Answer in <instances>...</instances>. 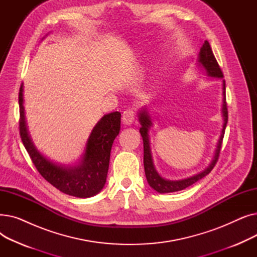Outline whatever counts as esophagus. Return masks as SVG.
<instances>
[{
    "label": "esophagus",
    "mask_w": 257,
    "mask_h": 257,
    "mask_svg": "<svg viewBox=\"0 0 257 257\" xmlns=\"http://www.w3.org/2000/svg\"><path fill=\"white\" fill-rule=\"evenodd\" d=\"M134 117H136V111L132 109H128L123 113V116H121V120H123V124L129 126L133 123Z\"/></svg>",
    "instance_id": "34e87169"
}]
</instances>
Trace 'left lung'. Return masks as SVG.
Returning a JSON list of instances; mask_svg holds the SVG:
<instances>
[{
	"mask_svg": "<svg viewBox=\"0 0 257 257\" xmlns=\"http://www.w3.org/2000/svg\"><path fill=\"white\" fill-rule=\"evenodd\" d=\"M198 65L202 66L205 70L207 76L213 77V78H223V73L221 71V67L215 59L212 50L210 48L209 43L207 40H205L204 44L202 45L200 52H199V56H198ZM223 106H222V116L224 119L223 123V129L221 132L220 139L217 144V149H215L214 156L211 160V163L209 166L201 173L194 175V176L182 179V180H167L163 178L158 174L156 171L154 164H153V158L151 154V148H150V140H149V130L152 127V118L148 112L146 108H143V109L139 112V119L142 127L140 128L141 136L143 138V143H144V167H145V174H146V178L149 185L155 190L156 192L160 194H165V193H173V192H178L182 191L184 188L191 186L192 184L196 183L198 180L202 179L205 177L206 175H208L213 167L217 164V161L219 159L220 151H221V147H222V142L224 138V133H225V128L227 125V120H228V111H227V103H226V86H225V80H223Z\"/></svg>",
	"mask_w": 257,
	"mask_h": 257,
	"instance_id": "obj_1",
	"label": "left lung"
}]
</instances>
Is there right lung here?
Instances as JSON below:
<instances>
[{"label": "right lung", "mask_w": 257, "mask_h": 257, "mask_svg": "<svg viewBox=\"0 0 257 257\" xmlns=\"http://www.w3.org/2000/svg\"><path fill=\"white\" fill-rule=\"evenodd\" d=\"M19 104L21 139L39 174L66 195L89 198L101 192L109 168L111 147L120 129V113L114 111L105 114L91 130L80 163L65 167L53 163L35 148L26 124L23 84L20 88Z\"/></svg>", "instance_id": "obj_1"}]
</instances>
